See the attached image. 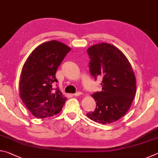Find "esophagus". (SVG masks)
<instances>
[{"mask_svg": "<svg viewBox=\"0 0 158 158\" xmlns=\"http://www.w3.org/2000/svg\"><path fill=\"white\" fill-rule=\"evenodd\" d=\"M81 94H82L81 92H77L76 93H74L73 95L74 96H79V95H81Z\"/></svg>", "mask_w": 158, "mask_h": 158, "instance_id": "obj_1", "label": "esophagus"}]
</instances>
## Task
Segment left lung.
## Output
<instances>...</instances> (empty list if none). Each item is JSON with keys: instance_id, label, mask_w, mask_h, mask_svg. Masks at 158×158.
I'll return each mask as SVG.
<instances>
[{"instance_id": "obj_1", "label": "left lung", "mask_w": 158, "mask_h": 158, "mask_svg": "<svg viewBox=\"0 0 158 158\" xmlns=\"http://www.w3.org/2000/svg\"><path fill=\"white\" fill-rule=\"evenodd\" d=\"M91 75L102 79V89L91 95L94 111L86 114L93 121L109 124L129 110L135 98L137 84L130 63L121 50L108 43H99L87 49Z\"/></svg>"}]
</instances>
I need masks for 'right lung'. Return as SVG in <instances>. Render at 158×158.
I'll list each match as a JSON object with an SVG mask.
<instances>
[{
    "label": "right lung",
    "mask_w": 158,
    "mask_h": 158,
    "mask_svg": "<svg viewBox=\"0 0 158 158\" xmlns=\"http://www.w3.org/2000/svg\"><path fill=\"white\" fill-rule=\"evenodd\" d=\"M71 48L56 40L39 45L29 55L21 70L19 95L31 113L38 118L51 117L62 110L67 98L53 90L56 73Z\"/></svg>",
    "instance_id": "obj_1"
}]
</instances>
